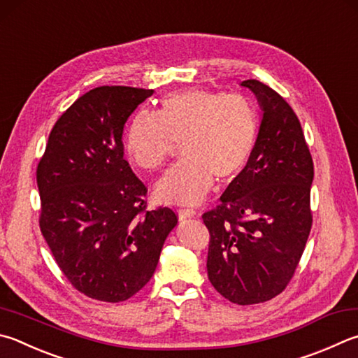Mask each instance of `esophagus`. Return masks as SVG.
<instances>
[{"label": "esophagus", "mask_w": 358, "mask_h": 358, "mask_svg": "<svg viewBox=\"0 0 358 358\" xmlns=\"http://www.w3.org/2000/svg\"><path fill=\"white\" fill-rule=\"evenodd\" d=\"M177 213H178V219L180 220H185V219H189V217L196 216V211H194L192 208H180Z\"/></svg>", "instance_id": "esophagus-1"}]
</instances>
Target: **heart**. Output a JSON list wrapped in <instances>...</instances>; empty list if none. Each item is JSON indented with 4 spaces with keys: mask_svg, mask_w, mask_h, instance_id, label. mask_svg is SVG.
<instances>
[{
    "mask_svg": "<svg viewBox=\"0 0 358 358\" xmlns=\"http://www.w3.org/2000/svg\"><path fill=\"white\" fill-rule=\"evenodd\" d=\"M258 138V114L243 95L191 89L162 100L158 113L139 111L129 122L125 150L136 167L152 172L180 142L178 164L155 185L164 203L194 205L214 178L229 181L245 167Z\"/></svg>",
    "mask_w": 358,
    "mask_h": 358,
    "instance_id": "obj_1",
    "label": "heart"
}]
</instances>
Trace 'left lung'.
I'll use <instances>...</instances> for the list:
<instances>
[{"label": "left lung", "mask_w": 358, "mask_h": 358, "mask_svg": "<svg viewBox=\"0 0 358 358\" xmlns=\"http://www.w3.org/2000/svg\"><path fill=\"white\" fill-rule=\"evenodd\" d=\"M262 109L247 166L205 213L206 271L219 294L238 305L271 301L287 287L311 230L313 159L301 122L274 89L245 80Z\"/></svg>", "instance_id": "8db88e82"}]
</instances>
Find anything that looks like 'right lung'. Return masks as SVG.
I'll use <instances>...</instances> for the list:
<instances>
[{
  "label": "right lung",
  "mask_w": 358,
  "mask_h": 358,
  "mask_svg": "<svg viewBox=\"0 0 358 358\" xmlns=\"http://www.w3.org/2000/svg\"><path fill=\"white\" fill-rule=\"evenodd\" d=\"M153 92L89 90L56 122L37 167L45 241L69 282L101 302L145 287L178 222L171 208L145 211V186L123 158L128 117Z\"/></svg>",
  "instance_id": "add662e5"
}]
</instances>
